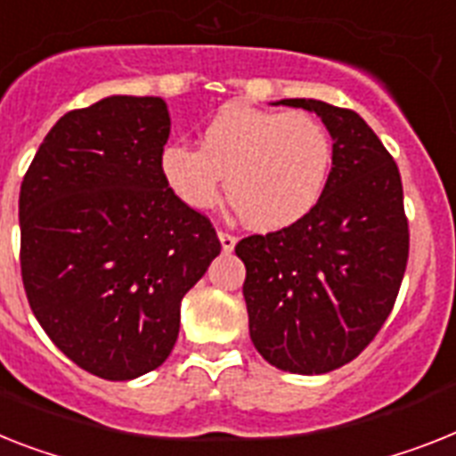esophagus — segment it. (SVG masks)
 <instances>
[{
  "label": "esophagus",
  "mask_w": 456,
  "mask_h": 456,
  "mask_svg": "<svg viewBox=\"0 0 456 456\" xmlns=\"http://www.w3.org/2000/svg\"><path fill=\"white\" fill-rule=\"evenodd\" d=\"M219 242H221V249L225 251V254H231L232 249H235V242H237V237L231 235V232H219Z\"/></svg>",
  "instance_id": "34e87169"
}]
</instances>
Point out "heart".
I'll return each mask as SVG.
<instances>
[{"mask_svg":"<svg viewBox=\"0 0 456 456\" xmlns=\"http://www.w3.org/2000/svg\"><path fill=\"white\" fill-rule=\"evenodd\" d=\"M165 186L193 209H209L225 193L237 216L258 231L305 219L330 182L333 142L322 120L300 111L228 104L205 126L200 146H163Z\"/></svg>","mask_w":456,"mask_h":456,"instance_id":"obj_1","label":"heart"}]
</instances>
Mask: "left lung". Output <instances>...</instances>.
<instances>
[{
    "mask_svg": "<svg viewBox=\"0 0 456 456\" xmlns=\"http://www.w3.org/2000/svg\"><path fill=\"white\" fill-rule=\"evenodd\" d=\"M323 120L330 182L305 219L240 240L249 336L270 366L323 375L363 352L389 317L408 263L401 175L356 111L322 100H280Z\"/></svg>",
    "mask_w": 456,
    "mask_h": 456,
    "instance_id": "obj_1",
    "label": "left lung"
}]
</instances>
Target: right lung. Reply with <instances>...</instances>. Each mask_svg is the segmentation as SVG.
I'll list each match as a JSON object with an SVG mask.
<instances>
[{
    "label": "right lung",
    "mask_w": 456,
    "mask_h": 456,
    "mask_svg": "<svg viewBox=\"0 0 456 456\" xmlns=\"http://www.w3.org/2000/svg\"><path fill=\"white\" fill-rule=\"evenodd\" d=\"M160 97L109 95L51 127L22 179L20 270L55 347L102 379L156 370L182 300L221 254L212 224L163 182Z\"/></svg>",
    "instance_id": "add662e5"
}]
</instances>
